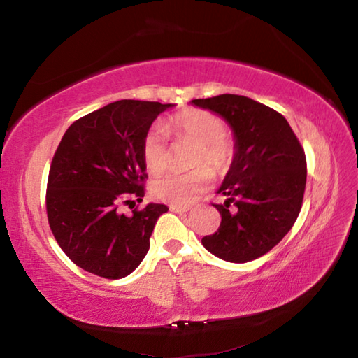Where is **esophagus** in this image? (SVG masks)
<instances>
[{
  "label": "esophagus",
  "instance_id": "obj_1",
  "mask_svg": "<svg viewBox=\"0 0 358 358\" xmlns=\"http://www.w3.org/2000/svg\"><path fill=\"white\" fill-rule=\"evenodd\" d=\"M171 210L173 211V213H186V211H189L191 208L189 207H180V205H171Z\"/></svg>",
  "mask_w": 358,
  "mask_h": 358
}]
</instances>
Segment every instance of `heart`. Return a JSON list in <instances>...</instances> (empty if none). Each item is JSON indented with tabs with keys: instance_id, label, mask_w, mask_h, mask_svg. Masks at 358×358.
I'll return each instance as SVG.
<instances>
[{
	"instance_id": "heart-1",
	"label": "heart",
	"mask_w": 358,
	"mask_h": 358,
	"mask_svg": "<svg viewBox=\"0 0 358 358\" xmlns=\"http://www.w3.org/2000/svg\"><path fill=\"white\" fill-rule=\"evenodd\" d=\"M169 132L177 138L197 142L194 164L189 172H167L151 181V192L156 199L173 205H189L210 186L215 172L222 173L232 164L235 147L226 132L224 120L203 108H185L169 120ZM142 161L147 172L156 175L169 164L167 132L162 126H153L143 137ZM203 166H201L200 164ZM205 164H208L205 166Z\"/></svg>"
}]
</instances>
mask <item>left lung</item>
I'll use <instances>...</instances> for the list:
<instances>
[{
    "mask_svg": "<svg viewBox=\"0 0 358 358\" xmlns=\"http://www.w3.org/2000/svg\"><path fill=\"white\" fill-rule=\"evenodd\" d=\"M227 121L235 156L216 205L217 232L202 238L216 257L245 264L280 243L299 217L306 186L305 150L280 112L246 96L220 94L194 99Z\"/></svg>",
    "mask_w": 358,
    "mask_h": 358,
    "instance_id": "left-lung-1",
    "label": "left lung"
}]
</instances>
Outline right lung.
Segmentation results:
<instances>
[{"label": "right lung", "instance_id": "obj_1", "mask_svg": "<svg viewBox=\"0 0 358 358\" xmlns=\"http://www.w3.org/2000/svg\"><path fill=\"white\" fill-rule=\"evenodd\" d=\"M172 104L121 99L76 120L48 172L45 207L52 234L72 262L107 280L134 271L150 248L162 203L120 213L142 202V142L157 115Z\"/></svg>", "mask_w": 358, "mask_h": 358}]
</instances>
